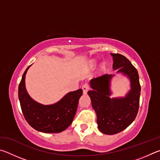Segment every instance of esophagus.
I'll return each mask as SVG.
<instances>
[{
	"label": "esophagus",
	"instance_id": "34e87169",
	"mask_svg": "<svg viewBox=\"0 0 160 160\" xmlns=\"http://www.w3.org/2000/svg\"><path fill=\"white\" fill-rule=\"evenodd\" d=\"M82 89L83 91V94H85L88 92V91L89 90V86L88 84H84V85L82 86Z\"/></svg>",
	"mask_w": 160,
	"mask_h": 160
}]
</instances>
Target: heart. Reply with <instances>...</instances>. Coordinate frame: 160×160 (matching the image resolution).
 <instances>
[{"instance_id":"heart-1","label":"heart","mask_w":160,"mask_h":160,"mask_svg":"<svg viewBox=\"0 0 160 160\" xmlns=\"http://www.w3.org/2000/svg\"><path fill=\"white\" fill-rule=\"evenodd\" d=\"M96 64H97V60H95V59H92L91 61H89L88 68H90V69H92L93 68L95 67ZM104 65H102V68H104Z\"/></svg>"}]
</instances>
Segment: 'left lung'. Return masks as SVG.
Instances as JSON below:
<instances>
[{
	"label": "left lung",
	"mask_w": 160,
	"mask_h": 160,
	"mask_svg": "<svg viewBox=\"0 0 160 160\" xmlns=\"http://www.w3.org/2000/svg\"><path fill=\"white\" fill-rule=\"evenodd\" d=\"M111 55L113 70H117V73L128 78L131 90L125 97L111 98V82L115 75L106 74L90 81L91 90L88 94L97 114L98 128L107 135L121 132L135 120L138 112L141 90L138 72L128 59L119 53Z\"/></svg>",
	"instance_id": "obj_1"
}]
</instances>
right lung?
<instances>
[{
  "label": "right lung",
  "mask_w": 160,
  "mask_h": 160,
  "mask_svg": "<svg viewBox=\"0 0 160 160\" xmlns=\"http://www.w3.org/2000/svg\"><path fill=\"white\" fill-rule=\"evenodd\" d=\"M30 66L24 72L18 88L19 100L26 121L39 132L56 133L63 131L73 121L82 90L70 92L53 104H40L34 101L26 90L25 76Z\"/></svg>",
  "instance_id": "add662e5"
}]
</instances>
